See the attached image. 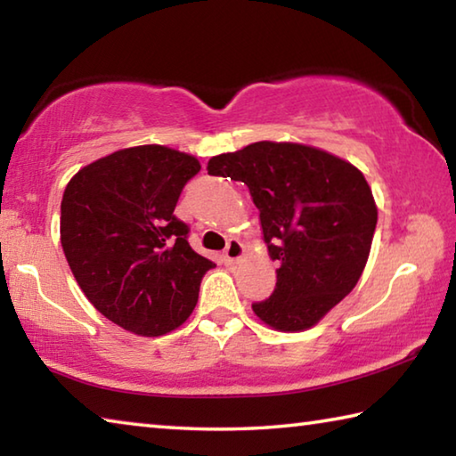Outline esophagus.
<instances>
[{
    "instance_id": "obj_1",
    "label": "esophagus",
    "mask_w": 456,
    "mask_h": 456,
    "mask_svg": "<svg viewBox=\"0 0 456 456\" xmlns=\"http://www.w3.org/2000/svg\"><path fill=\"white\" fill-rule=\"evenodd\" d=\"M243 256V245L237 241V239H231L225 249V261L227 264H235V261L241 259Z\"/></svg>"
}]
</instances>
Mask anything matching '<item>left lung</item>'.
I'll use <instances>...</instances> for the list:
<instances>
[{"label": "left lung", "instance_id": "left-lung-1", "mask_svg": "<svg viewBox=\"0 0 456 456\" xmlns=\"http://www.w3.org/2000/svg\"><path fill=\"white\" fill-rule=\"evenodd\" d=\"M213 176L241 181L259 209L269 257L280 264L269 299L253 304L277 331H304L356 288L378 209L356 167L315 146L261 141L223 152Z\"/></svg>", "mask_w": 456, "mask_h": 456}]
</instances>
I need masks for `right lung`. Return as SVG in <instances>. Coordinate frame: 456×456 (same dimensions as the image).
Here are the masks:
<instances>
[{"instance_id":"1","label":"right lung","mask_w":456,"mask_h":456,"mask_svg":"<svg viewBox=\"0 0 456 456\" xmlns=\"http://www.w3.org/2000/svg\"><path fill=\"white\" fill-rule=\"evenodd\" d=\"M192 154L160 144L120 149L86 165L61 197L60 241L84 296L136 336H165L187 322L215 265L191 249L173 215Z\"/></svg>"}]
</instances>
